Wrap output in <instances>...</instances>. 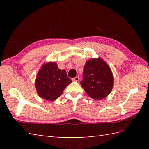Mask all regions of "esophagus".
<instances>
[{
    "mask_svg": "<svg viewBox=\"0 0 149 149\" xmlns=\"http://www.w3.org/2000/svg\"><path fill=\"white\" fill-rule=\"evenodd\" d=\"M72 81H75V82H78L79 81V77H75L72 79Z\"/></svg>",
    "mask_w": 149,
    "mask_h": 149,
    "instance_id": "1",
    "label": "esophagus"
}]
</instances>
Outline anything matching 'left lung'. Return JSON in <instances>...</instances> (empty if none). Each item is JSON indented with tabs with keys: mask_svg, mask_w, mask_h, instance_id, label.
Masks as SVG:
<instances>
[{
	"mask_svg": "<svg viewBox=\"0 0 149 149\" xmlns=\"http://www.w3.org/2000/svg\"><path fill=\"white\" fill-rule=\"evenodd\" d=\"M113 84L112 71L104 60L98 58L86 61L81 85L88 96L95 100L104 99L110 94Z\"/></svg>",
	"mask_w": 149,
	"mask_h": 149,
	"instance_id": "obj_1",
	"label": "left lung"
}]
</instances>
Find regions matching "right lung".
Masks as SVG:
<instances>
[{
  "mask_svg": "<svg viewBox=\"0 0 149 149\" xmlns=\"http://www.w3.org/2000/svg\"><path fill=\"white\" fill-rule=\"evenodd\" d=\"M72 80L65 70L58 68L56 62L45 63L35 79V88L38 95L46 100L53 101L61 95Z\"/></svg>",
  "mask_w": 149,
  "mask_h": 149,
  "instance_id": "right-lung-1",
  "label": "right lung"
}]
</instances>
